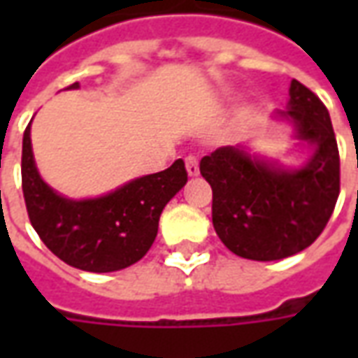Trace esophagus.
I'll return each instance as SVG.
<instances>
[{"mask_svg":"<svg viewBox=\"0 0 358 358\" xmlns=\"http://www.w3.org/2000/svg\"><path fill=\"white\" fill-rule=\"evenodd\" d=\"M186 171L189 176H197L199 174V159H197V155L186 157Z\"/></svg>","mask_w":358,"mask_h":358,"instance_id":"esophagus-1","label":"esophagus"}]
</instances>
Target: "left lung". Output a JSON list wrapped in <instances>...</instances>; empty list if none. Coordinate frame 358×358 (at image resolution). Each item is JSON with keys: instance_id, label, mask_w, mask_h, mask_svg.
<instances>
[{"instance_id": "obj_1", "label": "left lung", "mask_w": 358, "mask_h": 358, "mask_svg": "<svg viewBox=\"0 0 358 358\" xmlns=\"http://www.w3.org/2000/svg\"><path fill=\"white\" fill-rule=\"evenodd\" d=\"M297 138L315 145L297 171L245 153L218 148L199 163L213 187V226L232 253L251 261H278L322 234L339 195V151L328 109L318 95L292 80L287 110Z\"/></svg>"}]
</instances>
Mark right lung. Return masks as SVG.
Masks as SVG:
<instances>
[{"mask_svg": "<svg viewBox=\"0 0 358 358\" xmlns=\"http://www.w3.org/2000/svg\"><path fill=\"white\" fill-rule=\"evenodd\" d=\"M78 82L66 90H76ZM22 194L28 218L53 255L86 272H115L138 263L153 245L164 205L186 186L178 159L166 169L128 182L95 199L73 201L55 194L38 174L30 124L22 138Z\"/></svg>", "mask_w": 358, "mask_h": 358, "instance_id": "add662e5", "label": "right lung"}]
</instances>
